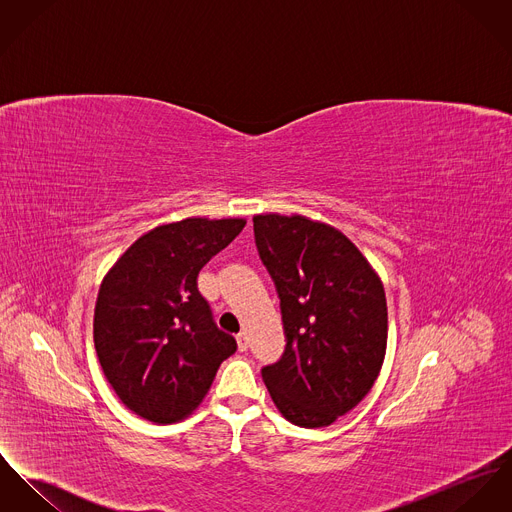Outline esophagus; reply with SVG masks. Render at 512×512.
<instances>
[{"mask_svg": "<svg viewBox=\"0 0 512 512\" xmlns=\"http://www.w3.org/2000/svg\"><path fill=\"white\" fill-rule=\"evenodd\" d=\"M237 341V349L239 351H247V347H249V335L243 331V333H239L236 337Z\"/></svg>", "mask_w": 512, "mask_h": 512, "instance_id": "obj_1", "label": "esophagus"}]
</instances>
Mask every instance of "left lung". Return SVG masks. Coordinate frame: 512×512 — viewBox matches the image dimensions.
<instances>
[{
	"label": "left lung",
	"mask_w": 512,
	"mask_h": 512,
	"mask_svg": "<svg viewBox=\"0 0 512 512\" xmlns=\"http://www.w3.org/2000/svg\"><path fill=\"white\" fill-rule=\"evenodd\" d=\"M253 232L286 333L284 354L261 370L263 382L286 421L329 427L362 401L382 370L384 284L353 241L329 224L257 214Z\"/></svg>",
	"instance_id": "8db88e82"
}]
</instances>
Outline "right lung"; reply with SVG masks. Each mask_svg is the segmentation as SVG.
Returning <instances> with one entry per match:
<instances>
[{
	"mask_svg": "<svg viewBox=\"0 0 512 512\" xmlns=\"http://www.w3.org/2000/svg\"><path fill=\"white\" fill-rule=\"evenodd\" d=\"M243 218H185L138 237L105 275L93 341L120 401L146 421L189 417L236 339L220 331L198 292L200 269L228 247Z\"/></svg>",
	"mask_w": 512,
	"mask_h": 512,
	"instance_id": "1",
	"label": "right lung"
}]
</instances>
